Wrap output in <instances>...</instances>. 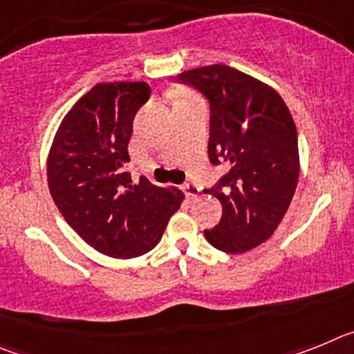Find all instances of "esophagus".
<instances>
[{
	"label": "esophagus",
	"mask_w": 354,
	"mask_h": 354,
	"mask_svg": "<svg viewBox=\"0 0 354 354\" xmlns=\"http://www.w3.org/2000/svg\"><path fill=\"white\" fill-rule=\"evenodd\" d=\"M183 189H184V193H186L187 196H189V198H195L196 195H198V186H196V184H193V183H186V184H183Z\"/></svg>",
	"instance_id": "34e87169"
}]
</instances>
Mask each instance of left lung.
Returning <instances> with one entry per match:
<instances>
[{
	"mask_svg": "<svg viewBox=\"0 0 354 354\" xmlns=\"http://www.w3.org/2000/svg\"><path fill=\"white\" fill-rule=\"evenodd\" d=\"M177 81L209 101V161L228 171L209 189L221 202L220 223L204 230L214 248H255L282 221L299 175L298 133L282 97L228 65L186 71Z\"/></svg>",
	"mask_w": 354,
	"mask_h": 354,
	"instance_id": "left-lung-1",
	"label": "left lung"
}]
</instances>
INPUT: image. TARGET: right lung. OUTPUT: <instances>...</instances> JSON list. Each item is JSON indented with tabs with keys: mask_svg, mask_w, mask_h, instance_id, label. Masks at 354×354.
<instances>
[{
	"mask_svg": "<svg viewBox=\"0 0 354 354\" xmlns=\"http://www.w3.org/2000/svg\"><path fill=\"white\" fill-rule=\"evenodd\" d=\"M149 97L145 81L95 84L65 115L49 150L56 207L84 243L109 257L150 252L184 198L145 177L134 183L127 171L134 115Z\"/></svg>",
	"mask_w": 354,
	"mask_h": 354,
	"instance_id": "1",
	"label": "right lung"
}]
</instances>
